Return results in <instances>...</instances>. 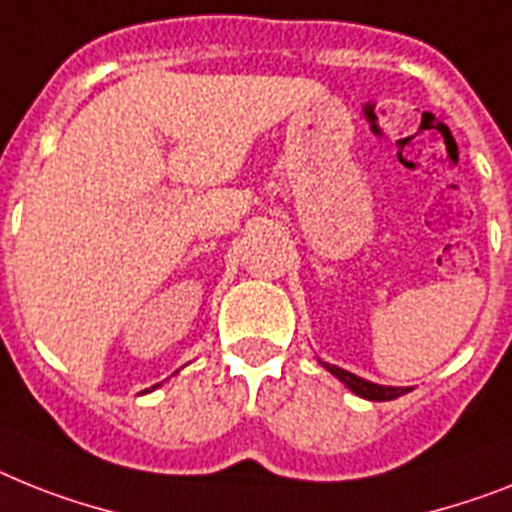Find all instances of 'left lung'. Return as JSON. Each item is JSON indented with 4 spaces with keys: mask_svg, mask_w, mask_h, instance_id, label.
<instances>
[{
    "mask_svg": "<svg viewBox=\"0 0 512 512\" xmlns=\"http://www.w3.org/2000/svg\"><path fill=\"white\" fill-rule=\"evenodd\" d=\"M324 369L329 371V374H335L337 379H340L348 390H353L358 395V398H366V400H395L400 398V395H405L408 392V387H384V384H374V382H366V379L356 377V374H350V371L340 369V366H329V363H324Z\"/></svg>",
    "mask_w": 512,
    "mask_h": 512,
    "instance_id": "left-lung-1",
    "label": "left lung"
}]
</instances>
